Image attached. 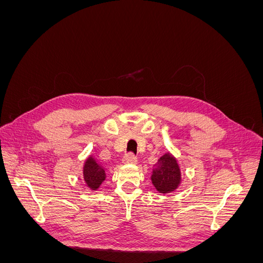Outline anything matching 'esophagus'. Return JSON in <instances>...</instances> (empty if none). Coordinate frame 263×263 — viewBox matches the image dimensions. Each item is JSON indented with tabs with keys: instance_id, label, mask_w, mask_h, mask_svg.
<instances>
[{
	"instance_id": "1",
	"label": "esophagus",
	"mask_w": 263,
	"mask_h": 263,
	"mask_svg": "<svg viewBox=\"0 0 263 263\" xmlns=\"http://www.w3.org/2000/svg\"><path fill=\"white\" fill-rule=\"evenodd\" d=\"M136 161H137V158H136V156H135L133 153L126 154V155L123 157V162H124V163H136Z\"/></svg>"
}]
</instances>
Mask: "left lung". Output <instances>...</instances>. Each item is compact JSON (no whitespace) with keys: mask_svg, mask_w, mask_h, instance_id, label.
<instances>
[{"mask_svg":"<svg viewBox=\"0 0 263 263\" xmlns=\"http://www.w3.org/2000/svg\"><path fill=\"white\" fill-rule=\"evenodd\" d=\"M153 184L160 193H170L180 184L181 172L176 159L170 154L163 155L158 160L157 168L151 176Z\"/></svg>","mask_w":263,"mask_h":263,"instance_id":"obj_1","label":"left lung"}]
</instances>
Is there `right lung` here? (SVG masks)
I'll list each match as a JSON object with an SVG mask.
<instances>
[{
  "mask_svg": "<svg viewBox=\"0 0 263 263\" xmlns=\"http://www.w3.org/2000/svg\"><path fill=\"white\" fill-rule=\"evenodd\" d=\"M83 178L86 185L92 190H97L105 180V171L92 157L85 161L83 168Z\"/></svg>",
  "mask_w": 263,
  "mask_h": 263,
  "instance_id": "right-lung-1",
  "label": "right lung"
}]
</instances>
